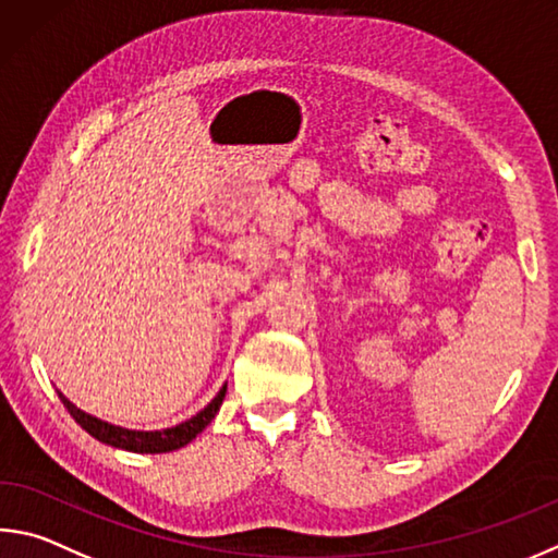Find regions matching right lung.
I'll return each mask as SVG.
<instances>
[{"label": "right lung", "mask_w": 558, "mask_h": 558, "mask_svg": "<svg viewBox=\"0 0 558 558\" xmlns=\"http://www.w3.org/2000/svg\"><path fill=\"white\" fill-rule=\"evenodd\" d=\"M225 395H227V385H221V390L215 395V400H211L205 410H199L195 417L175 424V427L156 429V432H138V429L119 427V424L105 422V420L95 417V414L80 410L77 404L70 402L65 395L58 390V398L63 400L68 412L73 414V420L89 434V437H95L102 444H109V447L134 451V453H168V451L187 447V444L195 439L211 420H215V414L219 412L221 402H225Z\"/></svg>", "instance_id": "obj_1"}]
</instances>
